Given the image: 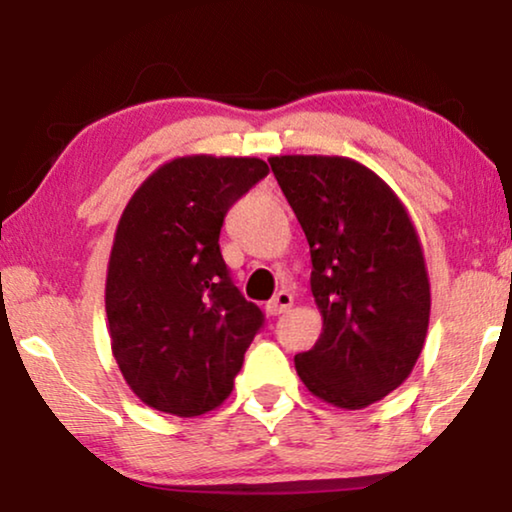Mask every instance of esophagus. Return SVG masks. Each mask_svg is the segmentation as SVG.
Masks as SVG:
<instances>
[{
  "mask_svg": "<svg viewBox=\"0 0 512 512\" xmlns=\"http://www.w3.org/2000/svg\"><path fill=\"white\" fill-rule=\"evenodd\" d=\"M292 302H295V297H292L290 290H278L267 302V313H271V316H281V313L290 311Z\"/></svg>",
  "mask_w": 512,
  "mask_h": 512,
  "instance_id": "1",
  "label": "esophagus"
}]
</instances>
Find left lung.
Listing matches in <instances>:
<instances>
[{"mask_svg": "<svg viewBox=\"0 0 512 512\" xmlns=\"http://www.w3.org/2000/svg\"><path fill=\"white\" fill-rule=\"evenodd\" d=\"M278 185L311 250V292L323 332L297 353L304 386L344 410L395 391L417 365L431 283L417 229L377 173L346 156H271Z\"/></svg>", "mask_w": 512, "mask_h": 512, "instance_id": "left-lung-1", "label": "left lung"}]
</instances>
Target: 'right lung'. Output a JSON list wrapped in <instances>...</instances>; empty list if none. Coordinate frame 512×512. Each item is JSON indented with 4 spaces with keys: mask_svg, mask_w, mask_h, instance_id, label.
I'll return each instance as SVG.
<instances>
[{
    "mask_svg": "<svg viewBox=\"0 0 512 512\" xmlns=\"http://www.w3.org/2000/svg\"><path fill=\"white\" fill-rule=\"evenodd\" d=\"M255 156H177L138 187L107 264L109 342L142 403L199 417L229 398L264 313L229 278L227 210L267 177Z\"/></svg>",
    "mask_w": 512,
    "mask_h": 512,
    "instance_id": "add662e5",
    "label": "right lung"
}]
</instances>
